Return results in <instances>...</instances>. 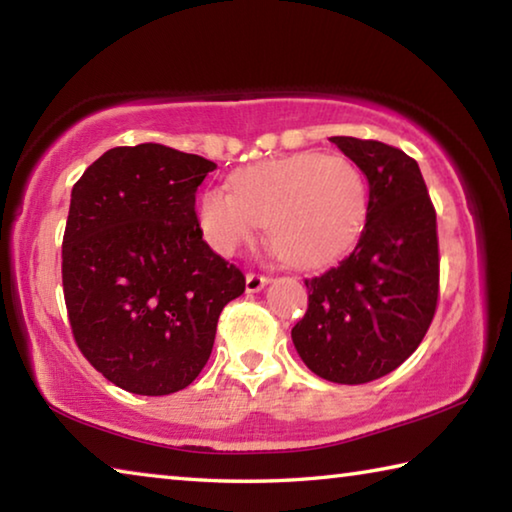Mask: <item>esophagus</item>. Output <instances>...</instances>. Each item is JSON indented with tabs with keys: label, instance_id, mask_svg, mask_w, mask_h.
Returning <instances> with one entry per match:
<instances>
[{
	"label": "esophagus",
	"instance_id": "esophagus-1",
	"mask_svg": "<svg viewBox=\"0 0 512 512\" xmlns=\"http://www.w3.org/2000/svg\"><path fill=\"white\" fill-rule=\"evenodd\" d=\"M266 284H268V277L266 275H259V273H248L246 275V291L248 293L262 291Z\"/></svg>",
	"mask_w": 512,
	"mask_h": 512
}]
</instances>
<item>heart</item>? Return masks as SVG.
<instances>
[{
  "label": "heart",
  "instance_id": "b5f03b06",
  "mask_svg": "<svg viewBox=\"0 0 512 512\" xmlns=\"http://www.w3.org/2000/svg\"><path fill=\"white\" fill-rule=\"evenodd\" d=\"M230 189H207L198 223L214 250L232 255L259 225L282 259L298 266L332 262L354 246L368 219V185L343 155L293 153L248 164Z\"/></svg>",
  "mask_w": 512,
  "mask_h": 512
}]
</instances>
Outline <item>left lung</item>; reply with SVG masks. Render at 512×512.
I'll return each instance as SVG.
<instances>
[{
  "label": "left lung",
  "mask_w": 512,
  "mask_h": 512,
  "mask_svg": "<svg viewBox=\"0 0 512 512\" xmlns=\"http://www.w3.org/2000/svg\"><path fill=\"white\" fill-rule=\"evenodd\" d=\"M368 178V219L352 253L305 280L291 329L305 366L334 384L393 372L422 343L438 305L436 210L418 162L377 140L329 137Z\"/></svg>",
  "instance_id": "8db88e82"
}]
</instances>
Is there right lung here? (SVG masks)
I'll return each mask as SVG.
<instances>
[{
	"mask_svg": "<svg viewBox=\"0 0 512 512\" xmlns=\"http://www.w3.org/2000/svg\"><path fill=\"white\" fill-rule=\"evenodd\" d=\"M216 164L162 144L117 146L72 189L63 291L74 341L135 395L183 391L210 359L223 307L246 289L203 241L196 192Z\"/></svg>",
	"mask_w": 512,
	"mask_h": 512,
	"instance_id": "right-lung-1",
	"label": "right lung"
}]
</instances>
